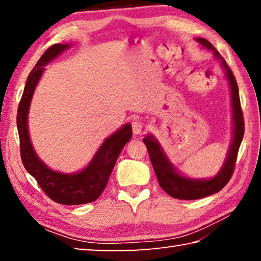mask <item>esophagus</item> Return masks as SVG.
I'll use <instances>...</instances> for the list:
<instances>
[{"mask_svg":"<svg viewBox=\"0 0 261 261\" xmlns=\"http://www.w3.org/2000/svg\"><path fill=\"white\" fill-rule=\"evenodd\" d=\"M143 130H144L143 122L135 118V120L132 121V131H134V134L139 135V134H141V131H143Z\"/></svg>","mask_w":261,"mask_h":261,"instance_id":"1","label":"esophagus"}]
</instances>
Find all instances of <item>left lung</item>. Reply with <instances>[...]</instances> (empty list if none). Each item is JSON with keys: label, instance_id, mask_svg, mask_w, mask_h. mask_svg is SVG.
<instances>
[{"label": "left lung", "instance_id": "left-lung-1", "mask_svg": "<svg viewBox=\"0 0 261 261\" xmlns=\"http://www.w3.org/2000/svg\"><path fill=\"white\" fill-rule=\"evenodd\" d=\"M196 40L207 49L213 50L215 57L221 61V65L226 70V77L231 91L233 138L226 161H224V165L221 168L219 174L211 179H193L184 177L183 175H180L175 169L174 166L171 165L166 156L165 152L161 148V145L159 144V141L152 135H147L145 137L143 141L147 147L149 159H151L159 184H160L163 191H166L170 197L182 200L200 199V198L219 192L220 190L226 187L232 176L238 149H240L243 136H244V118H243L240 92H238L235 76H233L230 68L228 67L227 62L224 61L223 57L220 55V53L215 49L214 46L208 40H206L204 38H197Z\"/></svg>", "mask_w": 261, "mask_h": 261}]
</instances>
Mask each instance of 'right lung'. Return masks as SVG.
<instances>
[{"mask_svg": "<svg viewBox=\"0 0 261 261\" xmlns=\"http://www.w3.org/2000/svg\"><path fill=\"white\" fill-rule=\"evenodd\" d=\"M69 43H56L43 53V55L30 72L17 112V127L20 141V156L25 169L33 176L42 191L51 200L62 205H82L98 199L106 188L115 163L123 147L131 139V124L123 125L103 141L88 166L76 174H62L51 170L35 153L31 144L28 114L35 86L45 71V65L68 49Z\"/></svg>", "mask_w": 261, "mask_h": 261, "instance_id": "1", "label": "right lung"}]
</instances>
